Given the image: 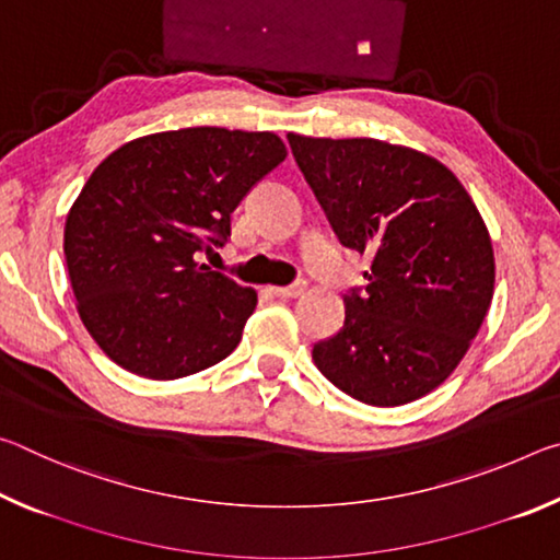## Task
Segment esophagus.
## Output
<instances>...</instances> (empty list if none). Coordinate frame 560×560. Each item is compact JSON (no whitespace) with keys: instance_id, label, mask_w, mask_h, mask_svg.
Instances as JSON below:
<instances>
[{"instance_id":"esophagus-1","label":"esophagus","mask_w":560,"mask_h":560,"mask_svg":"<svg viewBox=\"0 0 560 560\" xmlns=\"http://www.w3.org/2000/svg\"><path fill=\"white\" fill-rule=\"evenodd\" d=\"M303 291H306V283H303V281L291 283V287H273L271 289L273 296H279V299H296V296H301Z\"/></svg>"}]
</instances>
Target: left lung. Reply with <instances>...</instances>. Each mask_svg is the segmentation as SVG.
<instances>
[{"instance_id":"1","label":"left lung","mask_w":560,"mask_h":560,"mask_svg":"<svg viewBox=\"0 0 560 560\" xmlns=\"http://www.w3.org/2000/svg\"><path fill=\"white\" fill-rule=\"evenodd\" d=\"M291 153L348 249L371 254L365 289L314 346L338 390L375 407L432 393L469 350L494 296V249L477 205L450 167L373 138H306Z\"/></svg>"}]
</instances>
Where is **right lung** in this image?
Masks as SVG:
<instances>
[{
    "label": "right lung",
    "instance_id": "1",
    "mask_svg": "<svg viewBox=\"0 0 560 560\" xmlns=\"http://www.w3.org/2000/svg\"><path fill=\"white\" fill-rule=\"evenodd\" d=\"M283 158L273 132L202 126L130 140L93 170L63 254L83 326L113 363L177 381L240 346L257 291L197 259L226 242L232 212Z\"/></svg>",
    "mask_w": 560,
    "mask_h": 560
}]
</instances>
